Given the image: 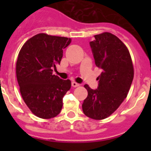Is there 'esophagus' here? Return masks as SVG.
<instances>
[{
  "label": "esophagus",
  "mask_w": 151,
  "mask_h": 151,
  "mask_svg": "<svg viewBox=\"0 0 151 151\" xmlns=\"http://www.w3.org/2000/svg\"><path fill=\"white\" fill-rule=\"evenodd\" d=\"M71 85H72L73 87L76 88V87H78V86H79V84H78V83L75 82V81H72V83H71Z\"/></svg>",
  "instance_id": "obj_1"
}]
</instances>
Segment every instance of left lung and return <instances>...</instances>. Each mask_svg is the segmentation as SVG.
Segmentation results:
<instances>
[{"label":"left lung","mask_w":151,"mask_h":151,"mask_svg":"<svg viewBox=\"0 0 151 151\" xmlns=\"http://www.w3.org/2000/svg\"><path fill=\"white\" fill-rule=\"evenodd\" d=\"M94 37L90 47L95 63L103 71L97 78L96 89L85 85L88 96L82 110L87 117L102 120L112 114L127 97L134 70L130 53L117 37L107 32Z\"/></svg>","instance_id":"left-lung-1"}]
</instances>
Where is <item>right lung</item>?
<instances>
[{"instance_id": "1", "label": "right lung", "mask_w": 151, "mask_h": 151, "mask_svg": "<svg viewBox=\"0 0 151 151\" xmlns=\"http://www.w3.org/2000/svg\"><path fill=\"white\" fill-rule=\"evenodd\" d=\"M71 39L39 34L29 38L21 48L16 62V77L25 103L38 117L49 119L59 114L63 98L71 81L52 74L60 64L63 49Z\"/></svg>"}]
</instances>
